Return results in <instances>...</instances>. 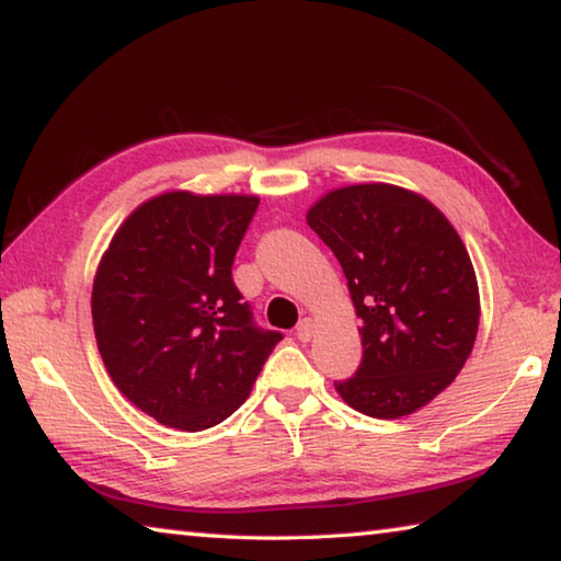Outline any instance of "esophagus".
<instances>
[{
    "instance_id": "esophagus-1",
    "label": "esophagus",
    "mask_w": 561,
    "mask_h": 561,
    "mask_svg": "<svg viewBox=\"0 0 561 561\" xmlns=\"http://www.w3.org/2000/svg\"><path fill=\"white\" fill-rule=\"evenodd\" d=\"M311 334H314V321L311 319H301L297 324V339L299 341H309Z\"/></svg>"
}]
</instances>
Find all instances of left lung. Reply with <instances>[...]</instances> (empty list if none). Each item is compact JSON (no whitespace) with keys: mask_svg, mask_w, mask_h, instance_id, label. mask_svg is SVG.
Returning a JSON list of instances; mask_svg holds the SVG:
<instances>
[{"mask_svg":"<svg viewBox=\"0 0 561 561\" xmlns=\"http://www.w3.org/2000/svg\"><path fill=\"white\" fill-rule=\"evenodd\" d=\"M307 222L339 260L360 319L364 356L339 396L371 417L431 403L478 336V279L460 234L425 197L386 183L334 190Z\"/></svg>","mask_w":561,"mask_h":561,"instance_id":"left-lung-1","label":"left lung"}]
</instances>
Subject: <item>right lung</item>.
Here are the masks:
<instances>
[{
    "instance_id": "add662e5",
    "label": "right lung",
    "mask_w": 561,
    "mask_h": 561,
    "mask_svg": "<svg viewBox=\"0 0 561 561\" xmlns=\"http://www.w3.org/2000/svg\"><path fill=\"white\" fill-rule=\"evenodd\" d=\"M260 201L165 193L113 237L91 294L96 344L133 405L178 431H205L250 396L272 348L234 287L232 262Z\"/></svg>"
}]
</instances>
